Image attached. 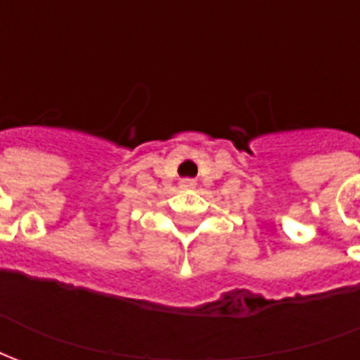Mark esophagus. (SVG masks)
Masks as SVG:
<instances>
[{"label":"esophagus","instance_id":"obj_1","mask_svg":"<svg viewBox=\"0 0 360 360\" xmlns=\"http://www.w3.org/2000/svg\"><path fill=\"white\" fill-rule=\"evenodd\" d=\"M193 180H191V178H184L182 180V186H188V188H191V186H193Z\"/></svg>","mask_w":360,"mask_h":360}]
</instances>
